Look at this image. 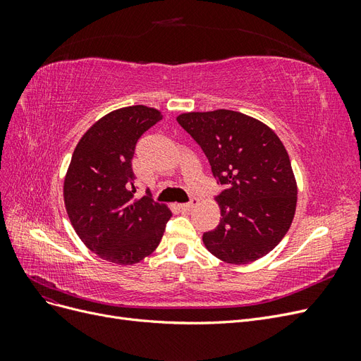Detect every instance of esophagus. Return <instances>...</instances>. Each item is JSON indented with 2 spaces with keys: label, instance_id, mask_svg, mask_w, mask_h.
<instances>
[{
  "label": "esophagus",
  "instance_id": "obj_1",
  "mask_svg": "<svg viewBox=\"0 0 361 361\" xmlns=\"http://www.w3.org/2000/svg\"><path fill=\"white\" fill-rule=\"evenodd\" d=\"M197 203H199L197 197H191V200L188 203H182V204H179V207L182 211H191L192 207L197 206Z\"/></svg>",
  "mask_w": 361,
  "mask_h": 361
}]
</instances>
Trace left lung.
<instances>
[{"label":"left lung","instance_id":"8db88e82","mask_svg":"<svg viewBox=\"0 0 361 361\" xmlns=\"http://www.w3.org/2000/svg\"><path fill=\"white\" fill-rule=\"evenodd\" d=\"M176 120L226 187L215 199L220 223L203 233L204 247L232 265L267 256L297 209L298 187L281 140L260 120L232 110L182 113Z\"/></svg>","mask_w":361,"mask_h":361}]
</instances>
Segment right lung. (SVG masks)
Listing matches in <instances>:
<instances>
[{"label": "right lung", "mask_w": 361, "mask_h": 361, "mask_svg": "<svg viewBox=\"0 0 361 361\" xmlns=\"http://www.w3.org/2000/svg\"><path fill=\"white\" fill-rule=\"evenodd\" d=\"M161 118V111L146 105L105 114L78 141L64 176V206L76 235L117 265H134L154 253L171 216L167 204L147 195L134 199L137 141Z\"/></svg>", "instance_id": "right-lung-1"}]
</instances>
